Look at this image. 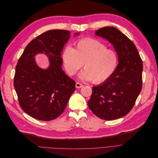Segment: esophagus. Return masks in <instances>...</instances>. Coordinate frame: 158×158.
I'll list each match as a JSON object with an SVG mask.
<instances>
[{
	"mask_svg": "<svg viewBox=\"0 0 158 158\" xmlns=\"http://www.w3.org/2000/svg\"><path fill=\"white\" fill-rule=\"evenodd\" d=\"M82 87H83V85L81 84V83H79V82H76V88H82Z\"/></svg>",
	"mask_w": 158,
	"mask_h": 158,
	"instance_id": "1",
	"label": "esophagus"
}]
</instances>
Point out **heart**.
<instances>
[{
  "label": "heart",
  "instance_id": "heart-1",
  "mask_svg": "<svg viewBox=\"0 0 158 158\" xmlns=\"http://www.w3.org/2000/svg\"><path fill=\"white\" fill-rule=\"evenodd\" d=\"M67 73L73 76L82 68L79 74L82 80H93L95 84L106 82L116 70L118 57L117 52L103 43L93 38H84L75 44L74 49L67 46L62 54Z\"/></svg>",
  "mask_w": 158,
  "mask_h": 158
}]
</instances>
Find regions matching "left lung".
Segmentation results:
<instances>
[{
    "label": "left lung",
    "mask_w": 158,
    "mask_h": 158,
    "mask_svg": "<svg viewBox=\"0 0 158 158\" xmlns=\"http://www.w3.org/2000/svg\"><path fill=\"white\" fill-rule=\"evenodd\" d=\"M95 34L111 43L118 55V64L111 78L93 87L88 105L99 118L115 120L131 111L141 92L142 60L135 44L117 28L104 27Z\"/></svg>",
    "instance_id": "8db88e82"
}]
</instances>
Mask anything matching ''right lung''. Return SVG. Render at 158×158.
<instances>
[{
  "mask_svg": "<svg viewBox=\"0 0 158 158\" xmlns=\"http://www.w3.org/2000/svg\"><path fill=\"white\" fill-rule=\"evenodd\" d=\"M70 37L68 30L47 31L26 46L18 60L14 88L23 111L35 119L49 121L60 116L76 89L75 81L61 66V52ZM39 53L48 57L50 66L46 69L36 63L35 56Z\"/></svg>",
  "mask_w": 158,
  "mask_h": 158,
  "instance_id": "obj_1",
  "label": "right lung"
}]
</instances>
